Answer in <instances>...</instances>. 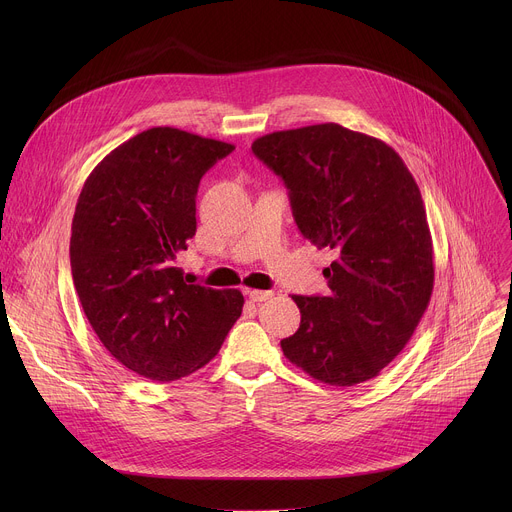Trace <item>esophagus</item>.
<instances>
[{"label":"esophagus","instance_id":"obj_1","mask_svg":"<svg viewBox=\"0 0 512 512\" xmlns=\"http://www.w3.org/2000/svg\"><path fill=\"white\" fill-rule=\"evenodd\" d=\"M249 298L253 302H267L273 298V291H263V289H251L249 291Z\"/></svg>","mask_w":512,"mask_h":512}]
</instances>
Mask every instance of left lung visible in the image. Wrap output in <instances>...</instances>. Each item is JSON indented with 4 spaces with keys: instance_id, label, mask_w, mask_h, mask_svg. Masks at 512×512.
<instances>
[{
    "instance_id": "left-lung-1",
    "label": "left lung",
    "mask_w": 512,
    "mask_h": 512,
    "mask_svg": "<svg viewBox=\"0 0 512 512\" xmlns=\"http://www.w3.org/2000/svg\"><path fill=\"white\" fill-rule=\"evenodd\" d=\"M253 154L287 186L302 235L336 251L330 296H291L302 322L281 340L310 377L352 387L411 340L433 291V245L419 186L399 154L338 123L273 131Z\"/></svg>"
}]
</instances>
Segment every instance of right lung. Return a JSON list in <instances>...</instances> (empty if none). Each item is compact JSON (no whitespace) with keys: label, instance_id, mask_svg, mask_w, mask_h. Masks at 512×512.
Returning <instances> with one entry per match:
<instances>
[{"label":"right lung","instance_id":"right-lung-1","mask_svg":"<svg viewBox=\"0 0 512 512\" xmlns=\"http://www.w3.org/2000/svg\"><path fill=\"white\" fill-rule=\"evenodd\" d=\"M233 150L152 127L105 156L81 190L72 281L103 346L139 377L170 383L202 369L243 312L239 289L188 283L176 267L196 233L200 178Z\"/></svg>","mask_w":512,"mask_h":512}]
</instances>
